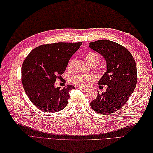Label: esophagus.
<instances>
[{"label":"esophagus","instance_id":"1","mask_svg":"<svg viewBox=\"0 0 153 153\" xmlns=\"http://www.w3.org/2000/svg\"><path fill=\"white\" fill-rule=\"evenodd\" d=\"M80 89L81 90H82L83 92H88V90H89L88 88H80Z\"/></svg>","mask_w":153,"mask_h":153}]
</instances>
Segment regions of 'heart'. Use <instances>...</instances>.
I'll return each instance as SVG.
<instances>
[{
  "instance_id": "b5f03b06",
  "label": "heart",
  "mask_w": 153,
  "mask_h": 153,
  "mask_svg": "<svg viewBox=\"0 0 153 153\" xmlns=\"http://www.w3.org/2000/svg\"><path fill=\"white\" fill-rule=\"evenodd\" d=\"M85 57L86 61L90 65L93 64H98L100 62L99 56L94 52H88L85 55ZM74 62V59L72 58L70 59L68 63V68H71L73 66ZM94 80V77L92 76H85V75H76L73 78V82L74 85L79 86H87L88 84Z\"/></svg>"
}]
</instances>
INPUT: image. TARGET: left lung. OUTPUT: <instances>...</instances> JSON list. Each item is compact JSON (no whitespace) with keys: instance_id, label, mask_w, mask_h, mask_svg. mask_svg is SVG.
<instances>
[{"instance_id":"obj_1","label":"left lung","mask_w":153,"mask_h":153,"mask_svg":"<svg viewBox=\"0 0 153 153\" xmlns=\"http://www.w3.org/2000/svg\"><path fill=\"white\" fill-rule=\"evenodd\" d=\"M89 47L105 59L106 72L98 84L108 86L105 92L100 94L98 91L90 106L100 114H111L123 106L135 90L137 80L135 61L125 47L110 40L91 42Z\"/></svg>"}]
</instances>
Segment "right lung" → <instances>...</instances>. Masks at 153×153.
Here are the masks:
<instances>
[{
	"instance_id": "add662e5",
	"label": "right lung",
	"mask_w": 153,
	"mask_h": 153,
	"mask_svg": "<svg viewBox=\"0 0 153 153\" xmlns=\"http://www.w3.org/2000/svg\"><path fill=\"white\" fill-rule=\"evenodd\" d=\"M82 42L55 43L33 49L22 66V82L26 94L32 104L45 112L55 113L67 105L69 92L74 88H55L54 84L63 74L73 55Z\"/></svg>"
}]
</instances>
